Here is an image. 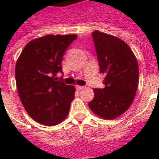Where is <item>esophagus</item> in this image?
Returning <instances> with one entry per match:
<instances>
[{
  "instance_id": "esophagus-1",
  "label": "esophagus",
  "mask_w": 159,
  "mask_h": 159,
  "mask_svg": "<svg viewBox=\"0 0 159 159\" xmlns=\"http://www.w3.org/2000/svg\"><path fill=\"white\" fill-rule=\"evenodd\" d=\"M76 88H77V91H81V90L85 89L86 87H82V86H77V87H76Z\"/></svg>"
}]
</instances>
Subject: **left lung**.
<instances>
[{"mask_svg":"<svg viewBox=\"0 0 159 159\" xmlns=\"http://www.w3.org/2000/svg\"><path fill=\"white\" fill-rule=\"evenodd\" d=\"M92 38L105 75L104 88H94V98L88 103L97 116L106 120L125 113L132 104L139 84V66L129 45L116 36L95 30Z\"/></svg>","mask_w":159,"mask_h":159,"instance_id":"obj_1","label":"left lung"}]
</instances>
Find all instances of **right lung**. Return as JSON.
<instances>
[{
  "label": "right lung",
  "instance_id": "1",
  "mask_svg": "<svg viewBox=\"0 0 159 159\" xmlns=\"http://www.w3.org/2000/svg\"><path fill=\"white\" fill-rule=\"evenodd\" d=\"M76 34L48 35L30 41L16 64V87L29 116L43 125L61 123L68 115L75 87L57 81L62 61Z\"/></svg>",
  "mask_w": 159,
  "mask_h": 159
}]
</instances>
